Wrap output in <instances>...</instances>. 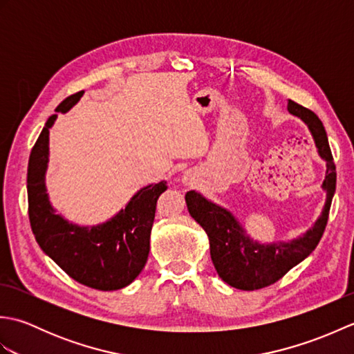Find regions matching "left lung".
<instances>
[{"instance_id":"1","label":"left lung","mask_w":354,"mask_h":354,"mask_svg":"<svg viewBox=\"0 0 354 354\" xmlns=\"http://www.w3.org/2000/svg\"><path fill=\"white\" fill-rule=\"evenodd\" d=\"M289 114L301 118L309 127L318 155L326 161V178L322 190H326V204L313 227L303 236L288 242L260 243L246 234L245 228L227 208L214 204L190 190L185 194L189 213L196 221L209 240V254L213 265L222 280L240 290H255L274 284L289 270L309 257L317 248L326 230L330 205L336 190V167L332 150L322 122L318 115L301 104L289 100Z\"/></svg>"}]
</instances>
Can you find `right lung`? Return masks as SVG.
<instances>
[{"label": "right lung", "instance_id": "obj_1", "mask_svg": "<svg viewBox=\"0 0 354 354\" xmlns=\"http://www.w3.org/2000/svg\"><path fill=\"white\" fill-rule=\"evenodd\" d=\"M82 95L84 93L66 97L56 112H68ZM56 118L57 114H53L47 120L28 160V217L36 242L80 284L99 290L126 288L140 275L147 261L156 201L167 190V183L142 187L124 208L103 223L80 227L66 221L53 208L45 187L48 135Z\"/></svg>", "mask_w": 354, "mask_h": 354}]
</instances>
